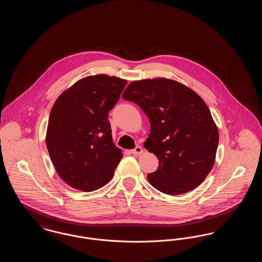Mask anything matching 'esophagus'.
<instances>
[{
    "label": "esophagus",
    "instance_id": "esophagus-1",
    "mask_svg": "<svg viewBox=\"0 0 262 262\" xmlns=\"http://www.w3.org/2000/svg\"><path fill=\"white\" fill-rule=\"evenodd\" d=\"M142 152H143V149H142V147H140V146H137L135 149L132 150V153L135 154V155H139V154H141Z\"/></svg>",
    "mask_w": 262,
    "mask_h": 262
}]
</instances>
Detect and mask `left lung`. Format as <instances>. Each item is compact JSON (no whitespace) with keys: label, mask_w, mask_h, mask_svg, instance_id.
<instances>
[{"label":"left lung","mask_w":262,"mask_h":262,"mask_svg":"<svg viewBox=\"0 0 262 262\" xmlns=\"http://www.w3.org/2000/svg\"><path fill=\"white\" fill-rule=\"evenodd\" d=\"M123 98L133 101L148 117L144 147L159 160L147 176L152 187L166 194H182L205 180L215 162L219 135L211 113L199 94L164 77L136 80Z\"/></svg>","instance_id":"obj_1"}]
</instances>
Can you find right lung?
I'll return each mask as SVG.
<instances>
[{"label": "right lung", "mask_w": 262, "mask_h": 262, "mask_svg": "<svg viewBox=\"0 0 262 262\" xmlns=\"http://www.w3.org/2000/svg\"><path fill=\"white\" fill-rule=\"evenodd\" d=\"M126 82L116 76L89 75L54 103L46 145L57 173L70 187L93 191L115 174L123 153L113 142L108 114Z\"/></svg>", "instance_id": "add662e5"}]
</instances>
